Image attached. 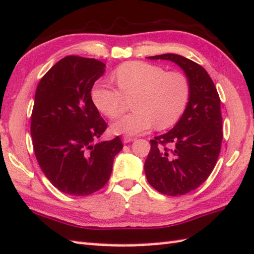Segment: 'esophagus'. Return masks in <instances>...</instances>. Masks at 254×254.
<instances>
[{
    "label": "esophagus",
    "mask_w": 254,
    "mask_h": 254,
    "mask_svg": "<svg viewBox=\"0 0 254 254\" xmlns=\"http://www.w3.org/2000/svg\"><path fill=\"white\" fill-rule=\"evenodd\" d=\"M133 140V137L132 136H128V135H123V137H122V141H123V143H128V142H132Z\"/></svg>",
    "instance_id": "34e87169"
}]
</instances>
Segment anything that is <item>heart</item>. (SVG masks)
I'll list each match as a JSON object with an SVG mask.
<instances>
[{
    "mask_svg": "<svg viewBox=\"0 0 254 254\" xmlns=\"http://www.w3.org/2000/svg\"><path fill=\"white\" fill-rule=\"evenodd\" d=\"M118 90L98 83L91 91L94 107L109 119H117L131 101L133 112L111 126L115 134H137L153 127L165 130L173 127L187 109L191 85L182 72H168L156 64L132 61L112 73Z\"/></svg>",
    "mask_w": 254,
    "mask_h": 254,
    "instance_id": "1",
    "label": "heart"
}]
</instances>
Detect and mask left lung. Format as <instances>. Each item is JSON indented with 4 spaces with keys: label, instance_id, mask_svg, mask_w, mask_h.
Here are the masks:
<instances>
[{
    "label": "left lung",
    "instance_id": "8db88e82",
    "mask_svg": "<svg viewBox=\"0 0 254 254\" xmlns=\"http://www.w3.org/2000/svg\"><path fill=\"white\" fill-rule=\"evenodd\" d=\"M168 60L182 68L191 85L187 109L172 130L151 140L144 163L149 182L167 195H183L209 178L222 143L221 102L213 81L203 67L173 53L149 57Z\"/></svg>",
    "mask_w": 254,
    "mask_h": 254
}]
</instances>
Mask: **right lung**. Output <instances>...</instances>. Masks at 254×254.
<instances>
[{
  "label": "right lung",
  "mask_w": 254,
  "mask_h": 254,
  "mask_svg": "<svg viewBox=\"0 0 254 254\" xmlns=\"http://www.w3.org/2000/svg\"><path fill=\"white\" fill-rule=\"evenodd\" d=\"M104 71L103 62L70 55L36 87L31 117L34 153L45 177L66 194L89 195L103 188L123 147L119 136L96 142L108 124L92 102L91 90Z\"/></svg>",
  "instance_id": "right-lung-1"
}]
</instances>
